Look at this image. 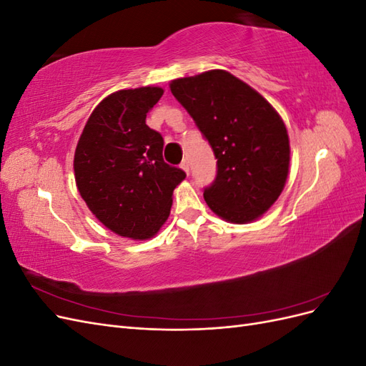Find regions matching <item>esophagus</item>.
<instances>
[{
    "label": "esophagus",
    "mask_w": 366,
    "mask_h": 366,
    "mask_svg": "<svg viewBox=\"0 0 366 366\" xmlns=\"http://www.w3.org/2000/svg\"><path fill=\"white\" fill-rule=\"evenodd\" d=\"M180 168H182L186 174H189V163H187V160H183V162H182Z\"/></svg>",
    "instance_id": "1"
}]
</instances>
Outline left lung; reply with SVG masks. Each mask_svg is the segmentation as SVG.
<instances>
[{
	"label": "left lung",
	"mask_w": 366,
	"mask_h": 366,
	"mask_svg": "<svg viewBox=\"0 0 366 366\" xmlns=\"http://www.w3.org/2000/svg\"><path fill=\"white\" fill-rule=\"evenodd\" d=\"M169 88L215 154L217 177L203 194L207 206L229 223L258 219L289 175L290 142L281 116L226 70L180 77Z\"/></svg>",
	"instance_id": "obj_1"
}]
</instances>
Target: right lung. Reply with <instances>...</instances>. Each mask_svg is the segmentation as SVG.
I'll return each instance as SVG.
<instances>
[{"mask_svg": "<svg viewBox=\"0 0 366 366\" xmlns=\"http://www.w3.org/2000/svg\"><path fill=\"white\" fill-rule=\"evenodd\" d=\"M162 94L160 86L109 94L88 117L74 152L76 186L88 209L131 239L157 234L186 177L164 163L163 137L147 125V113Z\"/></svg>", "mask_w": 366, "mask_h": 366, "instance_id": "right-lung-1", "label": "right lung"}]
</instances>
